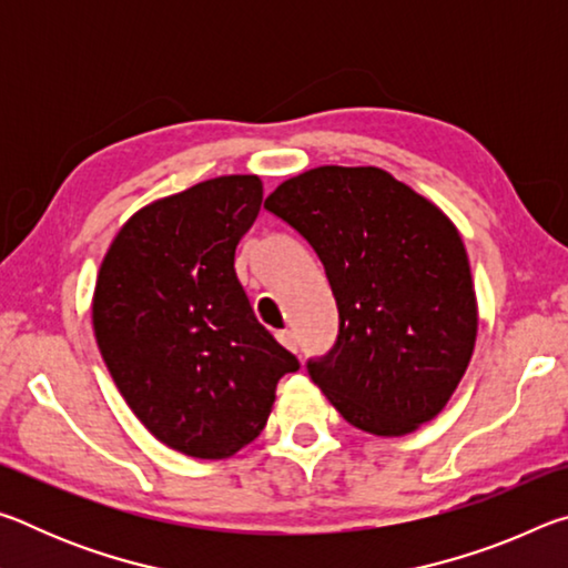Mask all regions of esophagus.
<instances>
[{
    "label": "esophagus",
    "instance_id": "1",
    "mask_svg": "<svg viewBox=\"0 0 568 568\" xmlns=\"http://www.w3.org/2000/svg\"><path fill=\"white\" fill-rule=\"evenodd\" d=\"M275 338L281 341L287 351H293V353L297 351V338H295V333H293V331H277V333H275Z\"/></svg>",
    "mask_w": 568,
    "mask_h": 568
}]
</instances>
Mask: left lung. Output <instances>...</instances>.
Here are the masks:
<instances>
[{"label": "left lung", "mask_w": 568, "mask_h": 568, "mask_svg": "<svg viewBox=\"0 0 568 568\" xmlns=\"http://www.w3.org/2000/svg\"><path fill=\"white\" fill-rule=\"evenodd\" d=\"M318 253L338 303L333 351L307 373L365 434H413L470 363L478 303L456 225L381 168L323 165L265 200Z\"/></svg>", "instance_id": "left-lung-1"}]
</instances>
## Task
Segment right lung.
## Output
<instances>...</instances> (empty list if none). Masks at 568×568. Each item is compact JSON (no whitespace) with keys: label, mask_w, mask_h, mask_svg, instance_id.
Returning <instances> with one entry per match:
<instances>
[{"label":"right lung","mask_w":568,"mask_h":568,"mask_svg":"<svg viewBox=\"0 0 568 568\" xmlns=\"http://www.w3.org/2000/svg\"><path fill=\"white\" fill-rule=\"evenodd\" d=\"M261 203L257 175L160 197L120 227L94 283L92 328L114 386L152 436L192 458H230L261 436L277 381L301 368L235 275Z\"/></svg>","instance_id":"right-lung-1"}]
</instances>
